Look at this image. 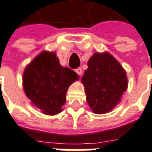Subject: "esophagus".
<instances>
[{
	"label": "esophagus",
	"instance_id": "1",
	"mask_svg": "<svg viewBox=\"0 0 152 152\" xmlns=\"http://www.w3.org/2000/svg\"><path fill=\"white\" fill-rule=\"evenodd\" d=\"M76 72L78 74V75H79V76H82V74H83V69H82V68H78V69H76Z\"/></svg>",
	"mask_w": 152,
	"mask_h": 152
}]
</instances>
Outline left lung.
<instances>
[{"mask_svg": "<svg viewBox=\"0 0 152 152\" xmlns=\"http://www.w3.org/2000/svg\"><path fill=\"white\" fill-rule=\"evenodd\" d=\"M86 100L95 114L111 111L121 102L128 88L123 66L109 52L94 53L82 77Z\"/></svg>", "mask_w": 152, "mask_h": 152, "instance_id": "8db88e82", "label": "left lung"}]
</instances>
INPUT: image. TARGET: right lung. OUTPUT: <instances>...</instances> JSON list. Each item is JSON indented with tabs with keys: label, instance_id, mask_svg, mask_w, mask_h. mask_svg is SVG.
I'll list each match as a JSON object with an SVG mask.
<instances>
[{
	"label": "right lung",
	"instance_id": "obj_1",
	"mask_svg": "<svg viewBox=\"0 0 152 152\" xmlns=\"http://www.w3.org/2000/svg\"><path fill=\"white\" fill-rule=\"evenodd\" d=\"M78 79L75 71L60 64L56 52L42 51L26 66L22 86L32 105L55 116L62 110L69 87Z\"/></svg>",
	"mask_w": 152,
	"mask_h": 152
}]
</instances>
